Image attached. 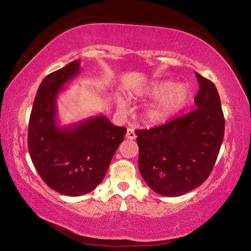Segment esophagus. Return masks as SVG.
I'll list each match as a JSON object with an SVG mask.
<instances>
[{
	"instance_id": "1",
	"label": "esophagus",
	"mask_w": 251,
	"mask_h": 251,
	"mask_svg": "<svg viewBox=\"0 0 251 251\" xmlns=\"http://www.w3.org/2000/svg\"><path fill=\"white\" fill-rule=\"evenodd\" d=\"M126 137L128 139H135L136 138V134L133 128H128L126 131Z\"/></svg>"
}]
</instances>
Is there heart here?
<instances>
[{
  "instance_id": "b5f03b06",
  "label": "heart",
  "mask_w": 251,
  "mask_h": 251,
  "mask_svg": "<svg viewBox=\"0 0 251 251\" xmlns=\"http://www.w3.org/2000/svg\"><path fill=\"white\" fill-rule=\"evenodd\" d=\"M145 94L158 99L150 110V118L151 122L159 123L168 120L185 107L190 91L185 84L173 85L171 82H161L151 85ZM125 106L124 100H118V107L125 108Z\"/></svg>"
}]
</instances>
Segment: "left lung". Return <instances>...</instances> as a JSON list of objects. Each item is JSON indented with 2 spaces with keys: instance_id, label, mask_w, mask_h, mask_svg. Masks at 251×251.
Segmentation results:
<instances>
[{
  "instance_id": "1",
  "label": "left lung",
  "mask_w": 251,
  "mask_h": 251,
  "mask_svg": "<svg viewBox=\"0 0 251 251\" xmlns=\"http://www.w3.org/2000/svg\"><path fill=\"white\" fill-rule=\"evenodd\" d=\"M196 109L166 124L138 129V166L143 179L163 196L176 197L210 175L222 146L225 118L215 84L196 73Z\"/></svg>"
}]
</instances>
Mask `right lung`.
Wrapping results in <instances>:
<instances>
[{
  "label": "right lung",
  "mask_w": 251,
  "mask_h": 251,
  "mask_svg": "<svg viewBox=\"0 0 251 251\" xmlns=\"http://www.w3.org/2000/svg\"><path fill=\"white\" fill-rule=\"evenodd\" d=\"M78 72L79 61H74L42 80L28 123L34 166L50 188L66 196L85 195L100 184L126 134L125 127L113 125L104 115L58 125L57 95Z\"/></svg>",
  "instance_id": "obj_1"
}]
</instances>
